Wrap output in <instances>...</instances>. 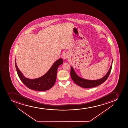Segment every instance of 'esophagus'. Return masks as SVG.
I'll use <instances>...</instances> for the list:
<instances>
[{
    "mask_svg": "<svg viewBox=\"0 0 128 128\" xmlns=\"http://www.w3.org/2000/svg\"><path fill=\"white\" fill-rule=\"evenodd\" d=\"M69 54L68 52L65 53L63 54V58L64 59H67L69 58Z\"/></svg>",
    "mask_w": 128,
    "mask_h": 128,
    "instance_id": "1",
    "label": "esophagus"
}]
</instances>
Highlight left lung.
I'll return each instance as SVG.
<instances>
[{
  "mask_svg": "<svg viewBox=\"0 0 128 128\" xmlns=\"http://www.w3.org/2000/svg\"><path fill=\"white\" fill-rule=\"evenodd\" d=\"M112 63H113V60L112 61V64L110 66L109 70L105 76L102 78L98 80H88L82 78L78 76L74 69L72 67H71V71H70V76L71 78L74 82L76 84L79 86L84 88H91L95 87L96 86H98L101 85V84L104 83L109 76L110 74L111 70H112Z\"/></svg>",
  "mask_w": 128,
  "mask_h": 128,
  "instance_id": "1",
  "label": "left lung"
}]
</instances>
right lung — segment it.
I'll list each match as a JSON object with an SVG mask.
<instances>
[{
	"label": "right lung",
	"instance_id": "1",
	"mask_svg": "<svg viewBox=\"0 0 128 128\" xmlns=\"http://www.w3.org/2000/svg\"><path fill=\"white\" fill-rule=\"evenodd\" d=\"M62 63L63 60L62 58L59 59L43 76L38 78L30 79L24 77L18 68L15 60V67L20 80L29 88L37 91L47 90L54 86L56 80L57 69L58 66Z\"/></svg>",
	"mask_w": 128,
	"mask_h": 128
}]
</instances>
